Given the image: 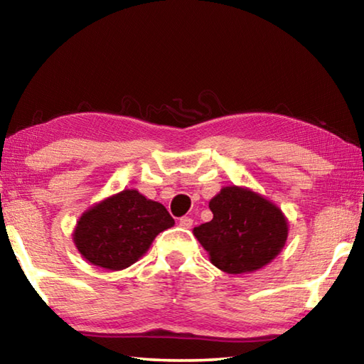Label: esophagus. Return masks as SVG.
I'll return each mask as SVG.
<instances>
[{
	"label": "esophagus",
	"instance_id": "1",
	"mask_svg": "<svg viewBox=\"0 0 364 364\" xmlns=\"http://www.w3.org/2000/svg\"><path fill=\"white\" fill-rule=\"evenodd\" d=\"M180 226L183 229H191V228H193V218H191V216L180 218Z\"/></svg>",
	"mask_w": 364,
	"mask_h": 364
}]
</instances>
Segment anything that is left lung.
I'll list each match as a JSON object with an SVG mask.
<instances>
[{
	"instance_id": "obj_1",
	"label": "left lung",
	"mask_w": 364,
	"mask_h": 364,
	"mask_svg": "<svg viewBox=\"0 0 364 364\" xmlns=\"http://www.w3.org/2000/svg\"><path fill=\"white\" fill-rule=\"evenodd\" d=\"M213 220L194 228L213 266L228 274L253 272L285 247L288 221L282 210L251 189L226 186L210 200Z\"/></svg>"
}]
</instances>
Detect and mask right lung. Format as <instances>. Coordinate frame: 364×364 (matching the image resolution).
Wrapping results in <instances>:
<instances>
[{
	"label": "right lung",
	"mask_w": 364,
	"mask_h": 364,
	"mask_svg": "<svg viewBox=\"0 0 364 364\" xmlns=\"http://www.w3.org/2000/svg\"><path fill=\"white\" fill-rule=\"evenodd\" d=\"M175 224L162 203L136 189H124L84 211L73 240L94 266L122 270L149 250L157 234Z\"/></svg>",
	"instance_id": "add662e5"
}]
</instances>
